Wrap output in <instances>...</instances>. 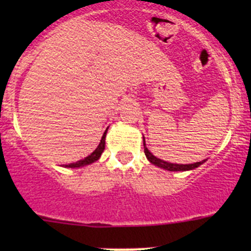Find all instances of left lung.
Here are the masks:
<instances>
[{
  "mask_svg": "<svg viewBox=\"0 0 251 251\" xmlns=\"http://www.w3.org/2000/svg\"><path fill=\"white\" fill-rule=\"evenodd\" d=\"M143 146H145V153H146V157H147L148 161L152 163V165L157 166V167H161L163 170H167V171H190V170H194V168L199 167L200 165H202L205 159L201 162H196V163H190V165H177V163H170V162H166L163 159H159L157 157H154L152 153L148 151V148L146 147V141H145V137H143Z\"/></svg>",
  "mask_w": 251,
  "mask_h": 251,
  "instance_id": "8db88e82",
  "label": "left lung"
}]
</instances>
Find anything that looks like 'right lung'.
I'll return each instance as SVG.
<instances>
[{"label": "right lung", "instance_id": "obj_1", "mask_svg": "<svg viewBox=\"0 0 251 251\" xmlns=\"http://www.w3.org/2000/svg\"><path fill=\"white\" fill-rule=\"evenodd\" d=\"M106 130L104 132L103 137H101L100 139V143H99V146L97 148H95L94 152L92 153V154H89L88 157H85L84 159H80V161L77 162H74V163H69V165H65L64 167H69V168H77V167H83V166H86V165H90V163H93V162L98 161L99 158H100L101 153H103L104 148H105V136H106Z\"/></svg>", "mask_w": 251, "mask_h": 251}]
</instances>
